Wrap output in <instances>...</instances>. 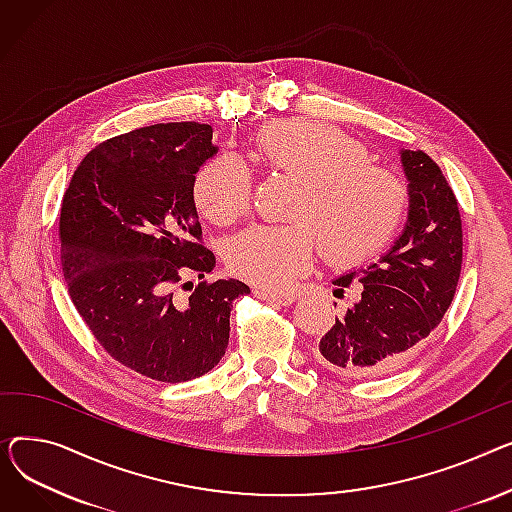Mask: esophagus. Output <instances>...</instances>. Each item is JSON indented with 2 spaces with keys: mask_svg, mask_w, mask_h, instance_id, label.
I'll return each mask as SVG.
<instances>
[{
  "mask_svg": "<svg viewBox=\"0 0 512 512\" xmlns=\"http://www.w3.org/2000/svg\"><path fill=\"white\" fill-rule=\"evenodd\" d=\"M258 299H264V302L270 304H279V306H289L295 302V295H287V293H273V291H264V289H254Z\"/></svg>",
  "mask_w": 512,
  "mask_h": 512,
  "instance_id": "esophagus-1",
  "label": "esophagus"
}]
</instances>
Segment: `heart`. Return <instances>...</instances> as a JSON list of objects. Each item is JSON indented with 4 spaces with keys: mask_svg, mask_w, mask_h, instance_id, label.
<instances>
[{
    "mask_svg": "<svg viewBox=\"0 0 512 512\" xmlns=\"http://www.w3.org/2000/svg\"><path fill=\"white\" fill-rule=\"evenodd\" d=\"M254 155L262 167L297 182L289 225H260L231 239V273L260 289L283 291L316 260L355 264L378 252L401 227L409 192L390 169L368 163V150L339 128L285 119L260 128ZM202 215L217 225L242 219L252 179L231 159L206 161L192 184Z\"/></svg>",
    "mask_w": 512,
    "mask_h": 512,
    "instance_id": "obj_1",
    "label": "heart"
}]
</instances>
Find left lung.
Instances as JSON below:
<instances>
[{"mask_svg":"<svg viewBox=\"0 0 512 512\" xmlns=\"http://www.w3.org/2000/svg\"><path fill=\"white\" fill-rule=\"evenodd\" d=\"M401 161L407 225L376 264L335 281V297L349 287L357 297L316 347L324 368L351 378H380L409 362L450 308L461 277L463 225L453 188L422 150H401Z\"/></svg>","mask_w":512,"mask_h":512,"instance_id":"obj_1","label":"left lung"}]
</instances>
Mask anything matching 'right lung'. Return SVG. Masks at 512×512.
<instances>
[{
    "mask_svg": "<svg viewBox=\"0 0 512 512\" xmlns=\"http://www.w3.org/2000/svg\"><path fill=\"white\" fill-rule=\"evenodd\" d=\"M217 153L213 128L155 124L95 146L74 171L59 213L62 268L72 304L122 366L159 382L213 370L229 343L242 281H200L215 254L202 244L192 184ZM188 285V283H184Z\"/></svg>",
    "mask_w": 512,
    "mask_h": 512,
    "instance_id": "right-lung-1",
    "label": "right lung"
}]
</instances>
